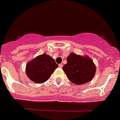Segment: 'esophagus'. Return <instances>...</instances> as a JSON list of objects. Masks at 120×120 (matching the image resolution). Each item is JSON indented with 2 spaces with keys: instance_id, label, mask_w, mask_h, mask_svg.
I'll return each instance as SVG.
<instances>
[{
  "instance_id": "obj_1",
  "label": "esophagus",
  "mask_w": 120,
  "mask_h": 120,
  "mask_svg": "<svg viewBox=\"0 0 120 120\" xmlns=\"http://www.w3.org/2000/svg\"><path fill=\"white\" fill-rule=\"evenodd\" d=\"M58 66H59V68H62V67H63V65H62V64H59V65H58Z\"/></svg>"
}]
</instances>
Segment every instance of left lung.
Masks as SVG:
<instances>
[{"label":"left lung","instance_id":"obj_1","mask_svg":"<svg viewBox=\"0 0 120 120\" xmlns=\"http://www.w3.org/2000/svg\"><path fill=\"white\" fill-rule=\"evenodd\" d=\"M66 60L67 63L62 69L71 82L82 85L92 80L96 72V66L89 57L71 53Z\"/></svg>","mask_w":120,"mask_h":120}]
</instances>
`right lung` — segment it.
I'll return each mask as SVG.
<instances>
[{
	"instance_id": "add662e5",
	"label": "right lung",
	"mask_w": 120,
	"mask_h": 120,
	"mask_svg": "<svg viewBox=\"0 0 120 120\" xmlns=\"http://www.w3.org/2000/svg\"><path fill=\"white\" fill-rule=\"evenodd\" d=\"M58 68L54 58L46 54L38 55L26 65V72L32 81L37 83L46 82Z\"/></svg>"
}]
</instances>
